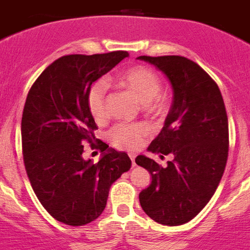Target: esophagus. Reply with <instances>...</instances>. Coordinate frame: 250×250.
Instances as JSON below:
<instances>
[{
  "mask_svg": "<svg viewBox=\"0 0 250 250\" xmlns=\"http://www.w3.org/2000/svg\"><path fill=\"white\" fill-rule=\"evenodd\" d=\"M129 158H130V160H131V164H132V167H135V158H136V155L135 154H134V152H129Z\"/></svg>",
  "mask_w": 250,
  "mask_h": 250,
  "instance_id": "1",
  "label": "esophagus"
}]
</instances>
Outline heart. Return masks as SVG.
<instances>
[{"mask_svg":"<svg viewBox=\"0 0 250 250\" xmlns=\"http://www.w3.org/2000/svg\"><path fill=\"white\" fill-rule=\"evenodd\" d=\"M115 83L132 95L146 114L161 115L167 110L165 100L159 95L161 90L160 79L151 68L141 65L127 68L115 77ZM106 100L105 83L101 81L92 83L87 91L86 103L90 114L96 121H104L107 116ZM147 134L149 126L144 123L118 124L109 131V140L118 149L136 150L144 144Z\"/></svg>","mask_w":250,"mask_h":250,"instance_id":"1","label":"heart"}]
</instances>
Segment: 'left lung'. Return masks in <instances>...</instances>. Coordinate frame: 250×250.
Here are the masks:
<instances>
[{
  "label": "left lung",
  "instance_id": "obj_1",
  "mask_svg": "<svg viewBox=\"0 0 250 250\" xmlns=\"http://www.w3.org/2000/svg\"><path fill=\"white\" fill-rule=\"evenodd\" d=\"M159 68L173 87L164 126L147 150L173 154L165 167L144 155L136 164L151 174L139 194L143 210L163 225H182L209 203L228 159L229 129L223 96L215 81L183 56H139Z\"/></svg>",
  "mask_w": 250,
  "mask_h": 250
}]
</instances>
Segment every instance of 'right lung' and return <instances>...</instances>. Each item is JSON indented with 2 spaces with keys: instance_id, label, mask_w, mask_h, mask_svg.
<instances>
[{
  "instance_id": "right-lung-1",
  "label": "right lung",
  "mask_w": 250,
  "mask_h": 250,
  "mask_svg": "<svg viewBox=\"0 0 250 250\" xmlns=\"http://www.w3.org/2000/svg\"><path fill=\"white\" fill-rule=\"evenodd\" d=\"M127 56L114 51L60 57L28 91L21 121L26 173L40 203L63 224L79 227L99 218L112 183L131 167L126 152L103 141H98L104 154L96 164L83 158V144H91L98 129L87 91Z\"/></svg>"
}]
</instances>
